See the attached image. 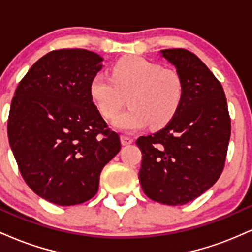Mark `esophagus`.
Segmentation results:
<instances>
[{"label":"esophagus","mask_w":252,"mask_h":252,"mask_svg":"<svg viewBox=\"0 0 252 252\" xmlns=\"http://www.w3.org/2000/svg\"><path fill=\"white\" fill-rule=\"evenodd\" d=\"M134 142V140H132L131 137H128V136H121V143L123 144V146H128V144H131Z\"/></svg>","instance_id":"1"}]
</instances>
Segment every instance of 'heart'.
I'll return each instance as SVG.
<instances>
[{"label":"heart","instance_id":"1","mask_svg":"<svg viewBox=\"0 0 252 252\" xmlns=\"http://www.w3.org/2000/svg\"><path fill=\"white\" fill-rule=\"evenodd\" d=\"M90 94L106 120L120 114L128 97L130 108L115 121L122 131L147 124L158 128L175 116L184 97V82L172 68L142 57L122 58L112 66L111 78L98 73L90 83Z\"/></svg>","mask_w":252,"mask_h":252}]
</instances>
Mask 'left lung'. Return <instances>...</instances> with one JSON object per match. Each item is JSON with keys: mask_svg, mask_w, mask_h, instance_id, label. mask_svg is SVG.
I'll return each instance as SVG.
<instances>
[{"mask_svg": "<svg viewBox=\"0 0 252 252\" xmlns=\"http://www.w3.org/2000/svg\"><path fill=\"white\" fill-rule=\"evenodd\" d=\"M184 82L175 116L155 134L141 136L140 178L143 192L166 205H185L216 184L222 173L231 118L220 82L192 52L162 50Z\"/></svg>", "mask_w": 252, "mask_h": 252, "instance_id": "obj_1", "label": "left lung"}]
</instances>
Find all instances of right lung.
<instances>
[{"label": "right lung", "instance_id": "right-lung-1", "mask_svg": "<svg viewBox=\"0 0 252 252\" xmlns=\"http://www.w3.org/2000/svg\"><path fill=\"white\" fill-rule=\"evenodd\" d=\"M103 58L80 48L40 58L15 90L8 138L20 173L37 195L60 206L90 200L103 167L120 152L90 94Z\"/></svg>", "mask_w": 252, "mask_h": 252}]
</instances>
